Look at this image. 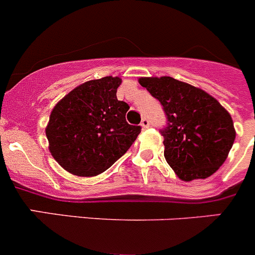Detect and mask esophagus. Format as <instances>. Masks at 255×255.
<instances>
[{"mask_svg": "<svg viewBox=\"0 0 255 255\" xmlns=\"http://www.w3.org/2000/svg\"><path fill=\"white\" fill-rule=\"evenodd\" d=\"M141 127L142 128H148L149 127V121L147 118H143L141 122Z\"/></svg>", "mask_w": 255, "mask_h": 255, "instance_id": "esophagus-1", "label": "esophagus"}]
</instances>
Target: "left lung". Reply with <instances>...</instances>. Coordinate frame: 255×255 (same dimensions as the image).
I'll use <instances>...</instances> for the list:
<instances>
[{"label": "left lung", "mask_w": 255, "mask_h": 255, "mask_svg": "<svg viewBox=\"0 0 255 255\" xmlns=\"http://www.w3.org/2000/svg\"><path fill=\"white\" fill-rule=\"evenodd\" d=\"M167 117L161 129L165 158L178 178H206L227 160L235 139L232 116L200 88L171 77L139 78Z\"/></svg>", "instance_id": "1"}]
</instances>
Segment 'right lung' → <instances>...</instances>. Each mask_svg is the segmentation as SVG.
Returning a JSON list of instances; mask_svg holds the SVG:
<instances>
[{
    "label": "right lung",
    "mask_w": 255,
    "mask_h": 255,
    "mask_svg": "<svg viewBox=\"0 0 255 255\" xmlns=\"http://www.w3.org/2000/svg\"><path fill=\"white\" fill-rule=\"evenodd\" d=\"M121 83L118 77L83 83L51 111L45 129L50 153L68 172L83 177L104 172L141 133L126 121L129 106L117 99Z\"/></svg>",
    "instance_id": "1"
}]
</instances>
